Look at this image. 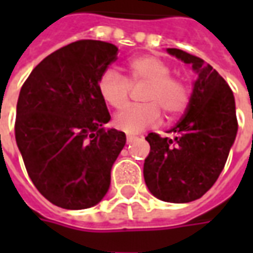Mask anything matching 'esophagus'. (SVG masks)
Returning <instances> with one entry per match:
<instances>
[{"mask_svg": "<svg viewBox=\"0 0 253 253\" xmlns=\"http://www.w3.org/2000/svg\"><path fill=\"white\" fill-rule=\"evenodd\" d=\"M135 135H132V134H127L126 135V141H127V143H131L132 141H134V139H135Z\"/></svg>", "mask_w": 253, "mask_h": 253, "instance_id": "1", "label": "esophagus"}]
</instances>
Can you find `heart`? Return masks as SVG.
I'll return each mask as SVG.
<instances>
[{
	"label": "heart",
	"instance_id": "heart-1",
	"mask_svg": "<svg viewBox=\"0 0 253 253\" xmlns=\"http://www.w3.org/2000/svg\"><path fill=\"white\" fill-rule=\"evenodd\" d=\"M127 77L115 69H107L97 81V90L105 104L123 110L130 100L131 86L145 85L141 100L145 104L128 107L114 118V125L125 132H139L168 118L181 115L190 103V89L181 78L170 76V66L154 55H139L126 65Z\"/></svg>",
	"mask_w": 253,
	"mask_h": 253
}]
</instances>
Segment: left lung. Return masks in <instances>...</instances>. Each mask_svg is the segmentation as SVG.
Segmentation results:
<instances>
[{"mask_svg": "<svg viewBox=\"0 0 253 253\" xmlns=\"http://www.w3.org/2000/svg\"><path fill=\"white\" fill-rule=\"evenodd\" d=\"M168 52L191 63L198 77L186 114L172 137L150 132V153L143 164V177L156 198L187 203L206 194L217 181L237 134L232 89L215 69L203 59L177 48Z\"/></svg>", "mask_w": 253, "mask_h": 253, "instance_id": "left-lung-1", "label": "left lung"}]
</instances>
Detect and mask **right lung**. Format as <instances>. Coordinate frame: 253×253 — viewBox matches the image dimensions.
<instances>
[{
  "label": "right lung",
  "mask_w": 253,
  "mask_h": 253,
  "mask_svg": "<svg viewBox=\"0 0 253 253\" xmlns=\"http://www.w3.org/2000/svg\"><path fill=\"white\" fill-rule=\"evenodd\" d=\"M116 55L107 42H73L44 58L21 86L16 142L34 186L58 207L88 209L110 188L126 134L103 127L111 116L97 81Z\"/></svg>",
  "instance_id": "1"
}]
</instances>
